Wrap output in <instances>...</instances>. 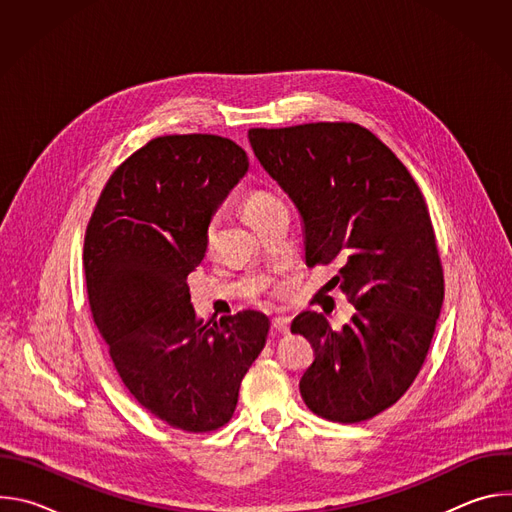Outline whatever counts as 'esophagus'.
I'll return each instance as SVG.
<instances>
[{
    "label": "esophagus",
    "mask_w": 512,
    "mask_h": 512,
    "mask_svg": "<svg viewBox=\"0 0 512 512\" xmlns=\"http://www.w3.org/2000/svg\"><path fill=\"white\" fill-rule=\"evenodd\" d=\"M271 326L275 332L279 334H287L289 332V318L287 316H277L271 320Z\"/></svg>",
    "instance_id": "34e87169"
}]
</instances>
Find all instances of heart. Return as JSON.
I'll list each match as a JSON object with an SVG mask.
<instances>
[{
  "instance_id": "b5f03b06",
  "label": "heart",
  "mask_w": 512,
  "mask_h": 512,
  "mask_svg": "<svg viewBox=\"0 0 512 512\" xmlns=\"http://www.w3.org/2000/svg\"><path fill=\"white\" fill-rule=\"evenodd\" d=\"M275 204H279V200L265 192V190H251L245 198H243V214L247 216V221H255V218L263 212H267L269 208H273ZM212 235V227L208 229V237Z\"/></svg>"
}]
</instances>
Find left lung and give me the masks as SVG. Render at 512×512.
<instances>
[{
	"mask_svg": "<svg viewBox=\"0 0 512 512\" xmlns=\"http://www.w3.org/2000/svg\"><path fill=\"white\" fill-rule=\"evenodd\" d=\"M249 141L304 218L308 267L340 261L332 281L356 308L342 330L318 312L291 322L314 348L302 399L324 419L367 421L415 381L444 304L423 194L387 145L356 123L257 127Z\"/></svg>",
	"mask_w": 512,
	"mask_h": 512,
	"instance_id": "1",
	"label": "left lung"
}]
</instances>
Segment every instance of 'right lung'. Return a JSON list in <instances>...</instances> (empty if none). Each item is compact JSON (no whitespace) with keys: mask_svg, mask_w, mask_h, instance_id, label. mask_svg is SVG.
<instances>
[{"mask_svg":"<svg viewBox=\"0 0 512 512\" xmlns=\"http://www.w3.org/2000/svg\"><path fill=\"white\" fill-rule=\"evenodd\" d=\"M247 170L245 150L227 137H156L111 174L85 235L89 306L123 385L188 433L229 423L269 332L255 310L204 324L186 283L214 210Z\"/></svg>","mask_w":512,"mask_h":512,"instance_id":"obj_1","label":"right lung"}]
</instances>
